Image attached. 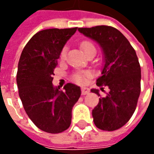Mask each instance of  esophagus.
<instances>
[{"instance_id": "34e87169", "label": "esophagus", "mask_w": 154, "mask_h": 154, "mask_svg": "<svg viewBox=\"0 0 154 154\" xmlns=\"http://www.w3.org/2000/svg\"><path fill=\"white\" fill-rule=\"evenodd\" d=\"M90 92V91L87 87H82V95H87Z\"/></svg>"}]
</instances>
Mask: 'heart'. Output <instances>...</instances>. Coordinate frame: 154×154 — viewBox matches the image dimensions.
Instances as JSON below:
<instances>
[{
	"instance_id": "1",
	"label": "heart",
	"mask_w": 154,
	"mask_h": 154,
	"mask_svg": "<svg viewBox=\"0 0 154 154\" xmlns=\"http://www.w3.org/2000/svg\"><path fill=\"white\" fill-rule=\"evenodd\" d=\"M81 48H82V50L84 51V53L87 54L89 51L92 50V49H96V48L93 44H91V42L88 41H84L81 44ZM67 55V48H64L63 49L61 52V58L64 59L66 57ZM91 76V73L89 72H77L73 75L74 81L78 84H83L86 82V78L89 77Z\"/></svg>"
}]
</instances>
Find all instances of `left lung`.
Instances as JSON below:
<instances>
[{"label":"left lung","mask_w":154,"mask_h":154,"mask_svg":"<svg viewBox=\"0 0 154 154\" xmlns=\"http://www.w3.org/2000/svg\"><path fill=\"white\" fill-rule=\"evenodd\" d=\"M78 31L101 48L104 66L97 85L110 89L92 110L94 124L102 130H116L131 118L140 94L141 68L135 50L122 33L111 26L78 28ZM91 91L100 96L99 90Z\"/></svg>","instance_id":"left-lung-1"}]
</instances>
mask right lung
Masks as SVG:
<instances>
[{
	"label": "right lung",
	"mask_w": 154,
	"mask_h": 154,
	"mask_svg": "<svg viewBox=\"0 0 154 154\" xmlns=\"http://www.w3.org/2000/svg\"><path fill=\"white\" fill-rule=\"evenodd\" d=\"M77 27L48 29L36 33L22 51L16 82L25 112L38 129L50 134L69 128L72 110L81 96V88L67 83L60 91L52 83L57 60Z\"/></svg>",
	"instance_id": "add662e5"
}]
</instances>
